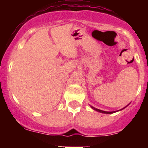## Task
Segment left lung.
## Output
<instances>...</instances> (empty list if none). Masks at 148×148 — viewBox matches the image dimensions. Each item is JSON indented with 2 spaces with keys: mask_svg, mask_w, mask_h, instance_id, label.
<instances>
[{
  "mask_svg": "<svg viewBox=\"0 0 148 148\" xmlns=\"http://www.w3.org/2000/svg\"><path fill=\"white\" fill-rule=\"evenodd\" d=\"M127 106H128V105H127ZM127 106H126V107H127ZM126 107H125V108H126ZM90 108H92V110H94L97 111V112H99V113H106V114H111V113H116V112H117V111H112V112H108V111H104V110H99V109H97V108H94V107H92V106H90ZM125 108H122V109H121V110L125 109Z\"/></svg>",
  "mask_w": 148,
  "mask_h": 148,
  "instance_id": "1",
  "label": "left lung"
}]
</instances>
